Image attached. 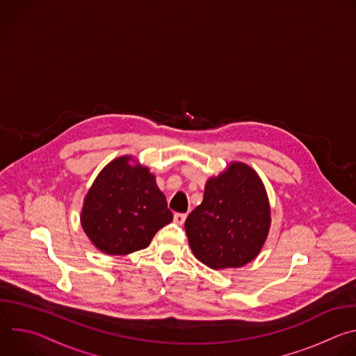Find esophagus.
<instances>
[{
    "label": "esophagus",
    "mask_w": 356,
    "mask_h": 356,
    "mask_svg": "<svg viewBox=\"0 0 356 356\" xmlns=\"http://www.w3.org/2000/svg\"><path fill=\"white\" fill-rule=\"evenodd\" d=\"M186 214H183V213H176L175 214V217H173V220H175V222L176 224H179V225H183V222L186 221Z\"/></svg>",
    "instance_id": "34e87169"
}]
</instances>
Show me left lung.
I'll return each instance as SVG.
<instances>
[{
    "mask_svg": "<svg viewBox=\"0 0 356 356\" xmlns=\"http://www.w3.org/2000/svg\"><path fill=\"white\" fill-rule=\"evenodd\" d=\"M270 225L265 187L249 166L229 165L211 177L184 229L195 258L211 269L239 268L259 253Z\"/></svg>",
    "mask_w": 356,
    "mask_h": 356,
    "instance_id": "obj_1",
    "label": "left lung"
}]
</instances>
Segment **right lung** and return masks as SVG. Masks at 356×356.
I'll use <instances>...</instances> for the list:
<instances>
[{
  "label": "right lung",
  "instance_id": "add662e5",
  "mask_svg": "<svg viewBox=\"0 0 356 356\" xmlns=\"http://www.w3.org/2000/svg\"><path fill=\"white\" fill-rule=\"evenodd\" d=\"M129 156L107 165L84 198L81 225L91 242L108 255L145 249L173 214L147 168L131 166Z\"/></svg>",
  "mask_w": 356,
  "mask_h": 356
}]
</instances>
